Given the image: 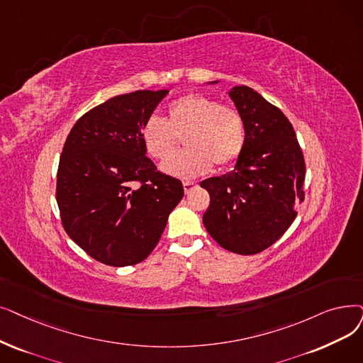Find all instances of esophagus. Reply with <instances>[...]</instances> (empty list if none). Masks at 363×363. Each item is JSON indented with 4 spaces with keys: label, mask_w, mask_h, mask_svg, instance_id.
<instances>
[{
    "label": "esophagus",
    "mask_w": 363,
    "mask_h": 363,
    "mask_svg": "<svg viewBox=\"0 0 363 363\" xmlns=\"http://www.w3.org/2000/svg\"><path fill=\"white\" fill-rule=\"evenodd\" d=\"M184 191H185V194H190L194 188H196V184L194 182H190V181H185L184 184Z\"/></svg>",
    "instance_id": "1"
}]
</instances>
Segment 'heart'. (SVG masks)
<instances>
[{
    "label": "heart",
    "instance_id": "obj_1",
    "mask_svg": "<svg viewBox=\"0 0 363 363\" xmlns=\"http://www.w3.org/2000/svg\"><path fill=\"white\" fill-rule=\"evenodd\" d=\"M167 121L152 116L140 136L147 152L157 160H167L186 138V152L162 164V172L179 179H194L212 169V162L227 167L239 159L246 130L242 116L230 106L203 94H186L167 108Z\"/></svg>",
    "mask_w": 363,
    "mask_h": 363
}]
</instances>
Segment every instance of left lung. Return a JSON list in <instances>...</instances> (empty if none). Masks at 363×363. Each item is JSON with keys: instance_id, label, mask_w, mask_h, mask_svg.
Segmentation results:
<instances>
[{"instance_id": "left-lung-1", "label": "left lung", "mask_w": 363, "mask_h": 363, "mask_svg": "<svg viewBox=\"0 0 363 363\" xmlns=\"http://www.w3.org/2000/svg\"><path fill=\"white\" fill-rule=\"evenodd\" d=\"M228 96L245 121L246 143L233 170L200 182L211 196L203 224L219 246L254 255L279 240L295 219L296 204L304 200L306 164L292 124L279 108L247 86L233 87Z\"/></svg>"}]
</instances>
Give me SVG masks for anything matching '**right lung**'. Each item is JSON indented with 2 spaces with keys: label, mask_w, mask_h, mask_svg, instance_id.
Wrapping results in <instances>:
<instances>
[{
  "label": "right lung",
  "mask_w": 363,
  "mask_h": 363,
  "mask_svg": "<svg viewBox=\"0 0 363 363\" xmlns=\"http://www.w3.org/2000/svg\"><path fill=\"white\" fill-rule=\"evenodd\" d=\"M167 90H139L94 106L71 129L60 155L56 200L69 238L96 261L125 267L159 243L184 197L179 179L145 157L143 125Z\"/></svg>",
  "instance_id": "right-lung-1"
}]
</instances>
